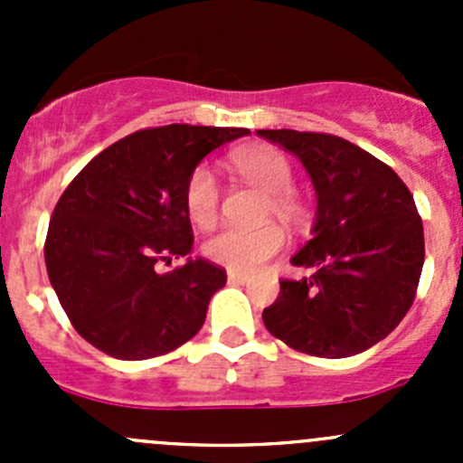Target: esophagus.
<instances>
[{"label": "esophagus", "mask_w": 463, "mask_h": 463, "mask_svg": "<svg viewBox=\"0 0 463 463\" xmlns=\"http://www.w3.org/2000/svg\"><path fill=\"white\" fill-rule=\"evenodd\" d=\"M249 273H240V270H228V282L231 284H246L249 282Z\"/></svg>", "instance_id": "esophagus-1"}]
</instances>
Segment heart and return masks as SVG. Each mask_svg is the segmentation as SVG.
I'll use <instances>...</instances> for the list:
<instances>
[{"mask_svg": "<svg viewBox=\"0 0 463 463\" xmlns=\"http://www.w3.org/2000/svg\"><path fill=\"white\" fill-rule=\"evenodd\" d=\"M232 167L241 179L269 193L266 213L296 219L298 202L287 188L293 181V167L282 152L273 147H241L232 154ZM185 210L197 226H210L219 213V185L213 172L202 165L185 184ZM287 241L284 231L275 223L260 228L226 226L205 241L203 250L210 260L231 270H253L261 261L279 253Z\"/></svg>", "mask_w": 463, "mask_h": 463, "instance_id": "heart-1", "label": "heart"}]
</instances>
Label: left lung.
<instances>
[{
	"mask_svg": "<svg viewBox=\"0 0 463 463\" xmlns=\"http://www.w3.org/2000/svg\"><path fill=\"white\" fill-rule=\"evenodd\" d=\"M296 154L314 184L311 240L291 258L307 273L282 279L266 329L320 358L361 354L396 329L423 269V223L390 165L331 134L258 129Z\"/></svg>",
	"mask_w": 463,
	"mask_h": 463,
	"instance_id": "obj_1",
	"label": "left lung"
}]
</instances>
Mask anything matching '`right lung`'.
<instances>
[{"mask_svg":"<svg viewBox=\"0 0 463 463\" xmlns=\"http://www.w3.org/2000/svg\"><path fill=\"white\" fill-rule=\"evenodd\" d=\"M241 128L165 125L102 149L69 184L51 217L44 261L78 334L120 361H145L188 343L226 270L188 258L185 184ZM186 258L161 274L158 263Z\"/></svg>","mask_w":463,"mask_h":463,"instance_id":"1","label":"right lung"}]
</instances>
